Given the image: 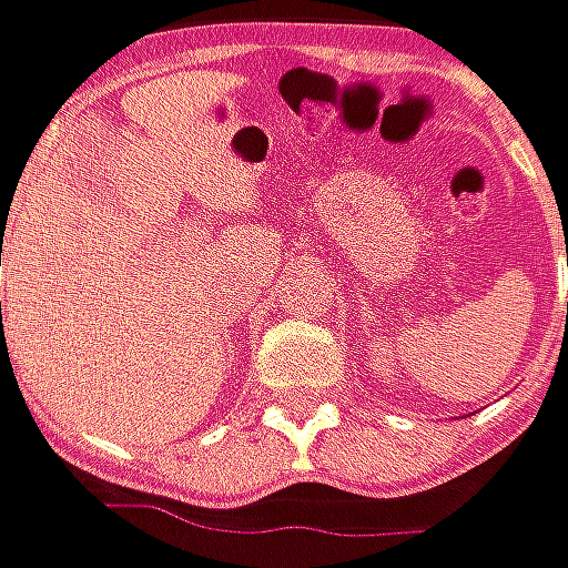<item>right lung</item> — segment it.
I'll return each instance as SVG.
<instances>
[{
	"mask_svg": "<svg viewBox=\"0 0 568 568\" xmlns=\"http://www.w3.org/2000/svg\"><path fill=\"white\" fill-rule=\"evenodd\" d=\"M0 310H2V306H0Z\"/></svg>",
	"mask_w": 568,
	"mask_h": 568,
	"instance_id": "obj_1",
	"label": "right lung"
}]
</instances>
